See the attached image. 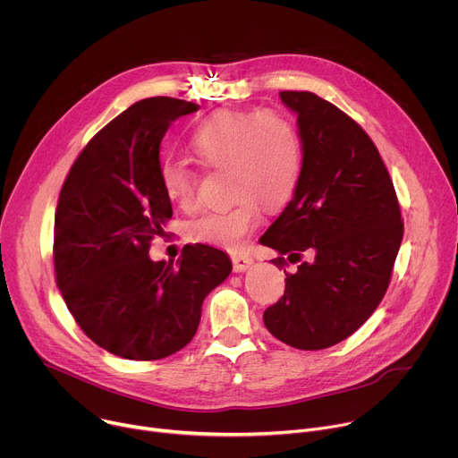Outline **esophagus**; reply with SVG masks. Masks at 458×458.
<instances>
[{"label": "esophagus", "instance_id": "esophagus-1", "mask_svg": "<svg viewBox=\"0 0 458 458\" xmlns=\"http://www.w3.org/2000/svg\"><path fill=\"white\" fill-rule=\"evenodd\" d=\"M231 260H233V269H234L236 273L250 269V267L253 266V259L248 257V255H243V253H234V255H231Z\"/></svg>", "mask_w": 458, "mask_h": 458}]
</instances>
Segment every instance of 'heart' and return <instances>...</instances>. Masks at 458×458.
Here are the masks:
<instances>
[{"mask_svg": "<svg viewBox=\"0 0 458 458\" xmlns=\"http://www.w3.org/2000/svg\"><path fill=\"white\" fill-rule=\"evenodd\" d=\"M189 147L207 168H225L234 203L210 210L189 225V238L218 250L238 251L260 224V203L284 207L293 196L301 170L302 145L295 124L283 114L222 108L199 121ZM159 182L168 201L191 208L198 196V172L182 161H165Z\"/></svg>", "mask_w": 458, "mask_h": 458, "instance_id": "b5f03b06", "label": "heart"}]
</instances>
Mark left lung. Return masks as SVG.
Segmentation results:
<instances>
[{
  "label": "left lung",
  "instance_id": "1",
  "mask_svg": "<svg viewBox=\"0 0 458 458\" xmlns=\"http://www.w3.org/2000/svg\"><path fill=\"white\" fill-rule=\"evenodd\" d=\"M280 100L297 114L302 170L260 243L293 264L302 252L310 260L284 269V295L264 311V325L293 348L321 350L354 334L381 302L403 222L391 175L354 119L310 91H280Z\"/></svg>",
  "mask_w": 458,
  "mask_h": 458
}]
</instances>
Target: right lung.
<instances>
[{
  "label": "right lung",
  "mask_w": 458,
  "mask_h": 458,
  "mask_svg": "<svg viewBox=\"0 0 458 458\" xmlns=\"http://www.w3.org/2000/svg\"><path fill=\"white\" fill-rule=\"evenodd\" d=\"M194 102L139 100L104 126L69 170L55 215L56 284L84 334L112 354L163 360L187 346L205 297L229 276V257L187 245L178 264L154 262L172 205L159 182L168 126Z\"/></svg>",
  "instance_id": "obj_1"
}]
</instances>
